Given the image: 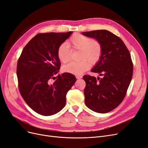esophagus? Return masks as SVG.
I'll return each mask as SVG.
<instances>
[{
  "mask_svg": "<svg viewBox=\"0 0 148 148\" xmlns=\"http://www.w3.org/2000/svg\"><path fill=\"white\" fill-rule=\"evenodd\" d=\"M82 75H76V78H77V79H81L82 78Z\"/></svg>",
  "mask_w": 148,
  "mask_h": 148,
  "instance_id": "34e87169",
  "label": "esophagus"
}]
</instances>
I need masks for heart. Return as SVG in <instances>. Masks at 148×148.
<instances>
[{"mask_svg":"<svg viewBox=\"0 0 148 148\" xmlns=\"http://www.w3.org/2000/svg\"><path fill=\"white\" fill-rule=\"evenodd\" d=\"M72 51H80L78 62H71L63 67L65 73L79 75L87 71L90 64L95 65L101 59L102 46L97 39L79 34L75 33L67 41ZM58 59L62 63H67L71 59V51L66 44H62L57 49Z\"/></svg>","mask_w":148,"mask_h":148,"instance_id":"1","label":"heart"}]
</instances>
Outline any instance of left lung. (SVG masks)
<instances>
[{"instance_id": "obj_1", "label": "left lung", "mask_w": 148, "mask_h": 148, "mask_svg": "<svg viewBox=\"0 0 148 148\" xmlns=\"http://www.w3.org/2000/svg\"><path fill=\"white\" fill-rule=\"evenodd\" d=\"M82 34L96 39L102 46L101 59L91 71L103 78L84 76L85 104L96 112H109L120 104L127 95L133 70L130 53L122 39L107 30Z\"/></svg>"}]
</instances>
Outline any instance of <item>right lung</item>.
Returning a JSON list of instances; mask_svg holds the SVG:
<instances>
[{
    "label": "right lung",
    "instance_id": "add662e5",
    "mask_svg": "<svg viewBox=\"0 0 148 148\" xmlns=\"http://www.w3.org/2000/svg\"><path fill=\"white\" fill-rule=\"evenodd\" d=\"M71 33H39L25 46L18 60L16 75L21 96L40 115H52L63 109L67 92L77 80L71 73L58 75L61 64L57 49ZM55 75L56 80L49 84Z\"/></svg>",
    "mask_w": 148,
    "mask_h": 148
}]
</instances>
